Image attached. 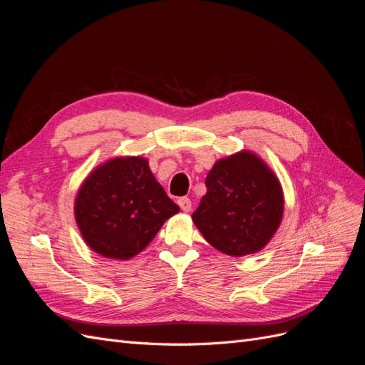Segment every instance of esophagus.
<instances>
[{
  "mask_svg": "<svg viewBox=\"0 0 365 365\" xmlns=\"http://www.w3.org/2000/svg\"><path fill=\"white\" fill-rule=\"evenodd\" d=\"M178 205L181 207L182 212H190L192 201L187 196H182V197H180V200H178Z\"/></svg>",
  "mask_w": 365,
  "mask_h": 365,
  "instance_id": "1",
  "label": "esophagus"
}]
</instances>
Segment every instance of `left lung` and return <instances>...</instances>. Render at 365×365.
<instances>
[{"label":"left lung","instance_id":"obj_1","mask_svg":"<svg viewBox=\"0 0 365 365\" xmlns=\"http://www.w3.org/2000/svg\"><path fill=\"white\" fill-rule=\"evenodd\" d=\"M192 219L205 240L228 256L262 250L279 228L283 193L279 180L250 152L217 161Z\"/></svg>","mask_w":365,"mask_h":365}]
</instances>
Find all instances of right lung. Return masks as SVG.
<instances>
[{
	"mask_svg": "<svg viewBox=\"0 0 365 365\" xmlns=\"http://www.w3.org/2000/svg\"><path fill=\"white\" fill-rule=\"evenodd\" d=\"M178 212L140 157L115 158L96 169L82 184L74 207L88 247L120 260L145 250Z\"/></svg>",
	"mask_w": 365,
	"mask_h": 365,
	"instance_id": "obj_1",
	"label": "right lung"
}]
</instances>
